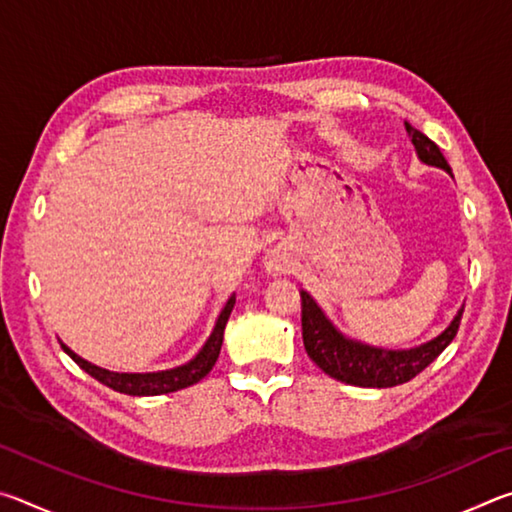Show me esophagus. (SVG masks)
<instances>
[{"label":"esophagus","instance_id":"1","mask_svg":"<svg viewBox=\"0 0 512 512\" xmlns=\"http://www.w3.org/2000/svg\"><path fill=\"white\" fill-rule=\"evenodd\" d=\"M268 271H282V264L277 262V259H271V262H268Z\"/></svg>","mask_w":512,"mask_h":512}]
</instances>
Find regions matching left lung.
<instances>
[{
  "mask_svg": "<svg viewBox=\"0 0 512 512\" xmlns=\"http://www.w3.org/2000/svg\"><path fill=\"white\" fill-rule=\"evenodd\" d=\"M411 142L418 151V158L431 167L445 169L452 176V169L440 153L438 144L431 142L427 135L420 133L411 124H404ZM302 298V341L309 359L325 372V375L343 381V384L361 386V388H391L397 384H406L415 375L438 359L449 343L454 341L461 325L463 309H458L452 323L440 332L436 339L418 345L411 350H384L372 348L361 341L348 339L336 329L323 309L316 305V300L307 291H300Z\"/></svg>",
  "mask_w": 512,
  "mask_h": 512,
  "instance_id": "8db88e82",
  "label": "left lung"
}]
</instances>
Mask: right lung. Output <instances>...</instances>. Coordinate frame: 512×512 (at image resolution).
<instances>
[{
    "label": "right lung",
    "instance_id": "1",
    "mask_svg": "<svg viewBox=\"0 0 512 512\" xmlns=\"http://www.w3.org/2000/svg\"><path fill=\"white\" fill-rule=\"evenodd\" d=\"M235 307V296H232L225 307L221 309L219 318H216V325L212 329L210 339L205 341V345L198 350L196 357L192 361H187L185 366L171 368V370H162V372H110L106 368L94 366V363L81 359L79 354H74L72 350L63 345V350L72 357L79 366L92 375L97 381H101L103 386L112 388V391L124 393V395H135V397H144V395H164V393H173L180 391V388H187L201 381L207 372L214 368L216 359H219L221 345H223V329L225 323H228L230 311Z\"/></svg>",
    "mask_w": 512,
    "mask_h": 512
}]
</instances>
